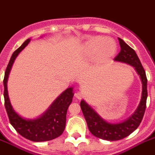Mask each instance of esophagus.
Masks as SVG:
<instances>
[{"label": "esophagus", "instance_id": "34e87169", "mask_svg": "<svg viewBox=\"0 0 155 155\" xmlns=\"http://www.w3.org/2000/svg\"><path fill=\"white\" fill-rule=\"evenodd\" d=\"M75 96H76V99H81V98H82V95H81V93L79 92H77L76 94H75Z\"/></svg>", "mask_w": 155, "mask_h": 155}]
</instances>
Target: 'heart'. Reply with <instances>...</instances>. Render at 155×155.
<instances>
[{
    "instance_id": "1",
    "label": "heart",
    "mask_w": 155,
    "mask_h": 155,
    "mask_svg": "<svg viewBox=\"0 0 155 155\" xmlns=\"http://www.w3.org/2000/svg\"><path fill=\"white\" fill-rule=\"evenodd\" d=\"M117 50L116 43L110 38L93 37L82 43L79 52L87 59H95L99 62H105L115 56Z\"/></svg>"
}]
</instances>
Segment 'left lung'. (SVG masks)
<instances>
[{
	"label": "left lung",
	"mask_w": 155,
	"mask_h": 155,
	"mask_svg": "<svg viewBox=\"0 0 155 155\" xmlns=\"http://www.w3.org/2000/svg\"><path fill=\"white\" fill-rule=\"evenodd\" d=\"M121 51L114 59L115 62L126 63L135 69L139 76L142 84V92L139 105L134 113L124 121L117 123H111L102 118L95 109L92 108L84 99L80 102L81 109L87 122L88 128L94 136L108 141H118L128 136L139 126L144 116L147 97V77L140 62L139 58L132 48L123 40L118 38Z\"/></svg>",
	"instance_id": "1"
}]
</instances>
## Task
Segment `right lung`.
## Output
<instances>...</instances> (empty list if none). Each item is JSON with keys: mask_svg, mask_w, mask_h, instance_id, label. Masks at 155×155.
Returning <instances> with one entry per match:
<instances>
[{"mask_svg": "<svg viewBox=\"0 0 155 155\" xmlns=\"http://www.w3.org/2000/svg\"><path fill=\"white\" fill-rule=\"evenodd\" d=\"M30 40V38L27 39L21 47L14 52L8 63L4 79V105L10 122L21 136L32 141L37 142L50 141L60 136L64 131L66 112L74 95L73 87H69L63 91L52 102L47 110L37 118H24L14 110L8 95V77L14 60L19 53L28 45Z\"/></svg>", "mask_w": 155, "mask_h": 155, "instance_id": "1", "label": "right lung"}]
</instances>
